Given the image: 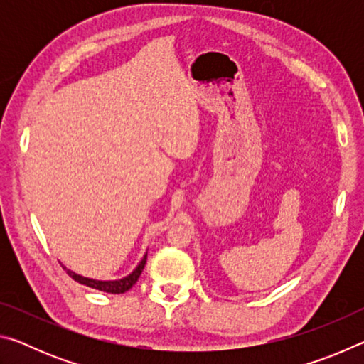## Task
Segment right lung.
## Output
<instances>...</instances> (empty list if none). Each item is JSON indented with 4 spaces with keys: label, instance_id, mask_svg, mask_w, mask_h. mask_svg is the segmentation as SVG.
Listing matches in <instances>:
<instances>
[{
    "label": "right lung",
    "instance_id": "1",
    "mask_svg": "<svg viewBox=\"0 0 364 364\" xmlns=\"http://www.w3.org/2000/svg\"><path fill=\"white\" fill-rule=\"evenodd\" d=\"M146 260H147V252L143 255L141 262L136 264V268H134L130 274L123 276V278H120V279H107V281L86 278V276L78 274V273H75V271H72L67 267H64L63 263H60V264H63V268L67 271V274H69L72 279H75L77 282H80V284H85V286L97 289V291H102V292H107V294H123V292H127L128 289H132L133 284H136L138 278L144 269Z\"/></svg>",
    "mask_w": 364,
    "mask_h": 364
}]
</instances>
